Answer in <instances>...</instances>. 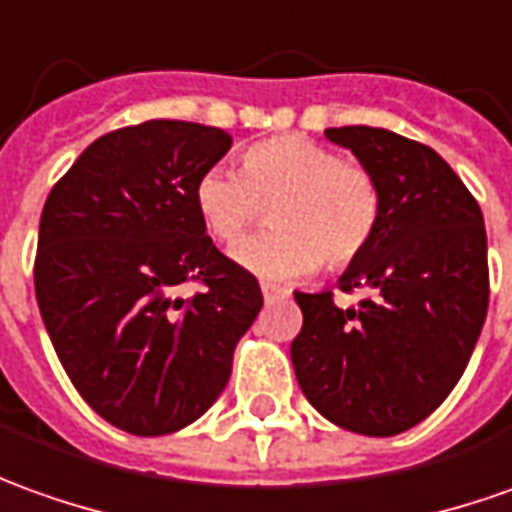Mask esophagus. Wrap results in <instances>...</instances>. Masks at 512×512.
<instances>
[{
  "mask_svg": "<svg viewBox=\"0 0 512 512\" xmlns=\"http://www.w3.org/2000/svg\"><path fill=\"white\" fill-rule=\"evenodd\" d=\"M262 295H264V301L273 303L278 301V298H284L287 290H281V287H276V284H262Z\"/></svg>",
  "mask_w": 512,
  "mask_h": 512,
  "instance_id": "34e87169",
  "label": "esophagus"
}]
</instances>
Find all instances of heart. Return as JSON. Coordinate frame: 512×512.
<instances>
[{"mask_svg": "<svg viewBox=\"0 0 512 512\" xmlns=\"http://www.w3.org/2000/svg\"><path fill=\"white\" fill-rule=\"evenodd\" d=\"M197 214L217 242L236 245L262 225L273 234L236 248L256 276H306L323 262L345 270L370 248L382 220V189L368 167L343 161L309 136H276L242 153V172L211 167L195 186Z\"/></svg>", "mask_w": 512, "mask_h": 512, "instance_id": "b5f03b06", "label": "heart"}]
</instances>
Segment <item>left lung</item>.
Returning <instances> with one entry per match:
<instances>
[{"label":"left lung","instance_id":"obj_1","mask_svg":"<svg viewBox=\"0 0 512 512\" xmlns=\"http://www.w3.org/2000/svg\"><path fill=\"white\" fill-rule=\"evenodd\" d=\"M382 189V220L340 290H370L357 309L334 292H295L303 326L290 354L303 396L331 424L390 438L446 401L488 315V236L477 197L432 147L393 130H326Z\"/></svg>","mask_w":512,"mask_h":512}]
</instances>
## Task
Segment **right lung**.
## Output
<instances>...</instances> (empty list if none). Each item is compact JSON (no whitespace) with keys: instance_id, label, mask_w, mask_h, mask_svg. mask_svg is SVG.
<instances>
[{"instance_id":"add662e5","label":"right lung","mask_w":512,"mask_h":512,"mask_svg":"<svg viewBox=\"0 0 512 512\" xmlns=\"http://www.w3.org/2000/svg\"><path fill=\"white\" fill-rule=\"evenodd\" d=\"M231 142L178 119L111 130L41 211L33 276L49 340L88 407L130 435H169L209 410L262 309L256 276L197 214V181ZM181 283L201 290L181 299Z\"/></svg>"}]
</instances>
